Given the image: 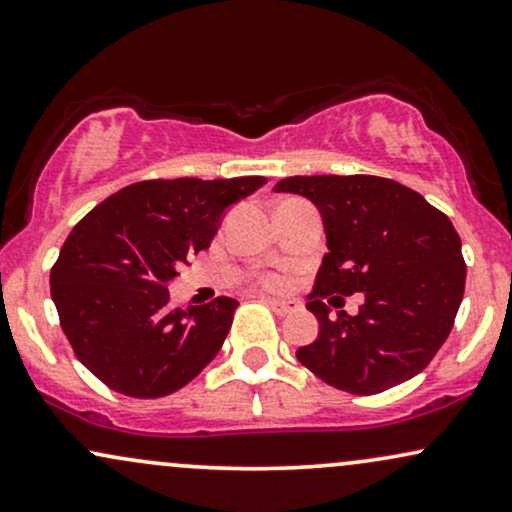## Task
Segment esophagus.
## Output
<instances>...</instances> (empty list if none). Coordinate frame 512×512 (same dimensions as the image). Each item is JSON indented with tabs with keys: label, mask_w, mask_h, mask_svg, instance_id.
I'll return each mask as SVG.
<instances>
[{
	"label": "esophagus",
	"mask_w": 512,
	"mask_h": 512,
	"mask_svg": "<svg viewBox=\"0 0 512 512\" xmlns=\"http://www.w3.org/2000/svg\"><path fill=\"white\" fill-rule=\"evenodd\" d=\"M261 299L266 301V304H268L270 308H273V311H275L277 315H287V313H294L296 308H299V306L294 304V301H280V299H270V296H261Z\"/></svg>",
	"instance_id": "1"
}]
</instances>
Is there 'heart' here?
I'll list each match as a JSON object with an SVG mask.
<instances>
[{
	"label": "heart",
	"mask_w": 512,
	"mask_h": 512,
	"mask_svg": "<svg viewBox=\"0 0 512 512\" xmlns=\"http://www.w3.org/2000/svg\"><path fill=\"white\" fill-rule=\"evenodd\" d=\"M268 287H277V285H280V280H277V277H268Z\"/></svg>",
	"instance_id": "obj_1"
}]
</instances>
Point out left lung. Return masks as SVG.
I'll list each match as a JSON object with an SVG mask.
<instances>
[{"instance_id": "obj_1", "label": "left lung", "mask_w": 512, "mask_h": 512, "mask_svg": "<svg viewBox=\"0 0 512 512\" xmlns=\"http://www.w3.org/2000/svg\"><path fill=\"white\" fill-rule=\"evenodd\" d=\"M273 189L311 201L327 239L306 304L318 318V337L296 351L299 363L363 396L425 370L449 337L465 292L451 220L422 194L375 175H294ZM356 291L366 296L359 313L334 321L324 296Z\"/></svg>"}]
</instances>
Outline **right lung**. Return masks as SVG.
Returning a JSON list of instances; mask_svg holds the SVG:
<instances>
[{
  "mask_svg": "<svg viewBox=\"0 0 512 512\" xmlns=\"http://www.w3.org/2000/svg\"><path fill=\"white\" fill-rule=\"evenodd\" d=\"M266 178L147 180L94 206L63 242L49 285L78 361L113 391L159 399L216 358L237 301L170 311L178 268L211 246L225 211Z\"/></svg>",
  "mask_w": 512,
  "mask_h": 512,
  "instance_id": "add662e5",
  "label": "right lung"
}]
</instances>
